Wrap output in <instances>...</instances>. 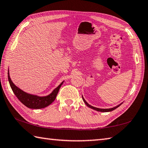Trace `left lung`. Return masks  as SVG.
<instances>
[{
  "instance_id": "left-lung-1",
  "label": "left lung",
  "mask_w": 148,
  "mask_h": 148,
  "mask_svg": "<svg viewBox=\"0 0 148 148\" xmlns=\"http://www.w3.org/2000/svg\"><path fill=\"white\" fill-rule=\"evenodd\" d=\"M82 99H83V101H84V103H85L86 104V105L87 106H88L89 108L93 109V110H96V111H98V112H112V111H113V110H114L115 109H116L117 108H118V107L120 105H121V104H122V103H121V104H119V105H117V106H115V107H114V108H112L103 109V108H96V107H94V106H91V105H90L89 104L85 101V99H84L83 97V95H82Z\"/></svg>"
}]
</instances>
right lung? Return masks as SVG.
Wrapping results in <instances>:
<instances>
[{
	"label": "right lung",
	"instance_id": "right-lung-1",
	"mask_svg": "<svg viewBox=\"0 0 148 148\" xmlns=\"http://www.w3.org/2000/svg\"><path fill=\"white\" fill-rule=\"evenodd\" d=\"M8 74L9 83H10L11 88L12 89L14 95H16V97L22 104H24L27 108L31 109H41L50 105L56 99L61 86L64 82H63L61 83L58 86H57L56 88L54 89L53 91L50 94L46 95V96H38V95H36L28 94L27 92L23 91L22 90L18 87H17L11 79L9 70Z\"/></svg>",
	"mask_w": 148,
	"mask_h": 148
}]
</instances>
